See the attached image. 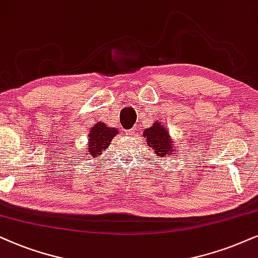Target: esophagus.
<instances>
[{"label":"esophagus","mask_w":258,"mask_h":258,"mask_svg":"<svg viewBox=\"0 0 258 258\" xmlns=\"http://www.w3.org/2000/svg\"><path fill=\"white\" fill-rule=\"evenodd\" d=\"M125 133H126V135L128 136V137H132L133 133H135V130H133V128H132V130H127V131H126Z\"/></svg>","instance_id":"1"}]
</instances>
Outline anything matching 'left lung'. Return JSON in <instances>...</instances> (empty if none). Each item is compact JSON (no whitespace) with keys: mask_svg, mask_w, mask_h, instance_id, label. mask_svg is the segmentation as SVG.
<instances>
[{"mask_svg":"<svg viewBox=\"0 0 258 258\" xmlns=\"http://www.w3.org/2000/svg\"><path fill=\"white\" fill-rule=\"evenodd\" d=\"M143 136L145 137L146 145L159 158L171 157L173 151H176L173 150V140L171 139L169 132L163 125H160L159 121L153 122L150 128L144 131Z\"/></svg>","mask_w":258,"mask_h":258,"instance_id":"left-lung-1","label":"left lung"}]
</instances>
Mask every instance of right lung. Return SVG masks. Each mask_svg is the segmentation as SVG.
<instances>
[{
  "mask_svg": "<svg viewBox=\"0 0 258 258\" xmlns=\"http://www.w3.org/2000/svg\"><path fill=\"white\" fill-rule=\"evenodd\" d=\"M118 130L106 126L105 123L98 122L92 127L89 132L87 152L88 156L98 157L105 151L111 144V140L118 135Z\"/></svg>",
  "mask_w": 258,
  "mask_h": 258,
  "instance_id": "obj_1",
  "label": "right lung"
}]
</instances>
